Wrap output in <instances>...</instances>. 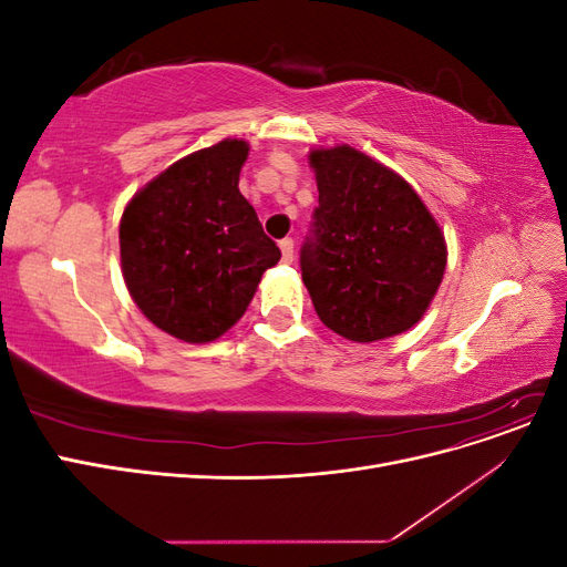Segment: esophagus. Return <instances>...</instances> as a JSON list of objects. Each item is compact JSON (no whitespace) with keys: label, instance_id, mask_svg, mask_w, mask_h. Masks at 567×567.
<instances>
[{"label":"esophagus","instance_id":"34e87169","mask_svg":"<svg viewBox=\"0 0 567 567\" xmlns=\"http://www.w3.org/2000/svg\"><path fill=\"white\" fill-rule=\"evenodd\" d=\"M279 248H281V255H284V262L286 265L293 262V238H281Z\"/></svg>","mask_w":567,"mask_h":567}]
</instances>
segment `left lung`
<instances>
[{
  "instance_id": "left-lung-1",
  "label": "left lung",
  "mask_w": 567,
  "mask_h": 567,
  "mask_svg": "<svg viewBox=\"0 0 567 567\" xmlns=\"http://www.w3.org/2000/svg\"><path fill=\"white\" fill-rule=\"evenodd\" d=\"M319 205L300 248L302 281L338 336L373 342L409 331L447 267V246L419 194L352 146L310 153Z\"/></svg>"
}]
</instances>
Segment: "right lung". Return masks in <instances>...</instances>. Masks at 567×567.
Segmentation results:
<instances>
[{"label": "right lung", "mask_w": 567, "mask_h": 567, "mask_svg": "<svg viewBox=\"0 0 567 567\" xmlns=\"http://www.w3.org/2000/svg\"><path fill=\"white\" fill-rule=\"evenodd\" d=\"M244 140L169 165L127 203L120 265L136 307L161 331L210 342L244 317L281 250L238 192Z\"/></svg>", "instance_id": "add662e5"}]
</instances>
